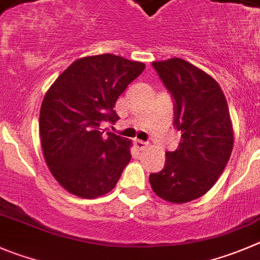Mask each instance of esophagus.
I'll list each match as a JSON object with an SVG mask.
<instances>
[{
  "instance_id": "1",
  "label": "esophagus",
  "mask_w": 260,
  "mask_h": 260,
  "mask_svg": "<svg viewBox=\"0 0 260 260\" xmlns=\"http://www.w3.org/2000/svg\"><path fill=\"white\" fill-rule=\"evenodd\" d=\"M134 144H135V147H137V149H139V150H143V149H145V148L148 147V143H145V142H143V140H135L134 142Z\"/></svg>"
}]
</instances>
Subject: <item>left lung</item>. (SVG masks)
<instances>
[{
  "label": "left lung",
  "instance_id": "left-lung-1",
  "mask_svg": "<svg viewBox=\"0 0 260 260\" xmlns=\"http://www.w3.org/2000/svg\"><path fill=\"white\" fill-rule=\"evenodd\" d=\"M175 103L174 126L181 132L175 152H166L165 167L149 175L153 191L171 203L206 194L223 172L234 145V132L223 91L212 76L182 58L152 63Z\"/></svg>",
  "mask_w": 260,
  "mask_h": 260
}]
</instances>
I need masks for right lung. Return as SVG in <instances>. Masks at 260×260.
Here are the masks:
<instances>
[{
  "label": "right lung",
  "mask_w": 260,
  "mask_h": 260,
  "mask_svg": "<svg viewBox=\"0 0 260 260\" xmlns=\"http://www.w3.org/2000/svg\"><path fill=\"white\" fill-rule=\"evenodd\" d=\"M143 62L105 53L74 61L42 102L39 133L44 159L58 184L80 198L107 194L130 162L132 142L101 132L116 122L117 98L138 78Z\"/></svg>",
  "instance_id": "obj_1"
}]
</instances>
